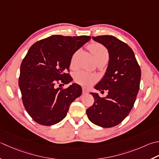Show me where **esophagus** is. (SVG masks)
Returning a JSON list of instances; mask_svg holds the SVG:
<instances>
[{
  "instance_id": "obj_1",
  "label": "esophagus",
  "mask_w": 159,
  "mask_h": 159,
  "mask_svg": "<svg viewBox=\"0 0 159 159\" xmlns=\"http://www.w3.org/2000/svg\"><path fill=\"white\" fill-rule=\"evenodd\" d=\"M83 94H88V91L85 88H83Z\"/></svg>"
}]
</instances>
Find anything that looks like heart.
<instances>
[{"label":"heart","instance_id":"1","mask_svg":"<svg viewBox=\"0 0 159 159\" xmlns=\"http://www.w3.org/2000/svg\"><path fill=\"white\" fill-rule=\"evenodd\" d=\"M89 49L92 53L96 62L102 60V59H107V60L108 59L109 54L107 49L100 43H92V44L89 45ZM78 54H79V51H76L71 57L70 61L71 68H74L76 67V61ZM74 79L76 83L84 87H86V88H89V87L92 85L93 83L96 82L97 77L94 74L88 73L84 71H80L74 74Z\"/></svg>","mask_w":159,"mask_h":159}]
</instances>
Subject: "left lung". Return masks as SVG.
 Wrapping results in <instances>:
<instances>
[{
	"instance_id": "left-lung-1",
	"label": "left lung",
	"mask_w": 159,
	"mask_h": 159,
	"mask_svg": "<svg viewBox=\"0 0 159 159\" xmlns=\"http://www.w3.org/2000/svg\"><path fill=\"white\" fill-rule=\"evenodd\" d=\"M92 39L108 50L106 72L94 87L101 93L107 90L108 94L101 98L97 93H90L94 102L87 110V115L95 125L108 128L119 125L131 111L139 90L141 71L134 53L126 43L109 35Z\"/></svg>"
}]
</instances>
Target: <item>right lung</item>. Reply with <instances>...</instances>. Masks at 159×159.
<instances>
[{
	"instance_id": "right-lung-1",
	"label": "right lung",
	"mask_w": 159,
	"mask_h": 159,
	"mask_svg": "<svg viewBox=\"0 0 159 159\" xmlns=\"http://www.w3.org/2000/svg\"><path fill=\"white\" fill-rule=\"evenodd\" d=\"M90 39L53 35L37 41L28 50L20 65L18 85L24 107L37 123L49 126L60 122L71 102L81 95V87L76 83L65 89L61 85L72 80L66 73L71 58Z\"/></svg>"
}]
</instances>
